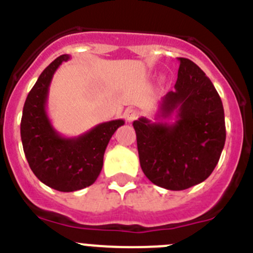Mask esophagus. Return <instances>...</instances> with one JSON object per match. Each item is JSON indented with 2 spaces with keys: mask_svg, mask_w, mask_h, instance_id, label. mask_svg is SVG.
<instances>
[{
  "mask_svg": "<svg viewBox=\"0 0 253 253\" xmlns=\"http://www.w3.org/2000/svg\"><path fill=\"white\" fill-rule=\"evenodd\" d=\"M125 118H126V120H128L129 123L133 122V120H135L139 116V111L137 110V109H133V107H128L126 110H125L124 113Z\"/></svg>",
  "mask_w": 253,
  "mask_h": 253,
  "instance_id": "34e87169",
  "label": "esophagus"
}]
</instances>
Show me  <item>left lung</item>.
<instances>
[{
    "label": "left lung",
    "instance_id": "left-lung-1",
    "mask_svg": "<svg viewBox=\"0 0 253 253\" xmlns=\"http://www.w3.org/2000/svg\"><path fill=\"white\" fill-rule=\"evenodd\" d=\"M177 81L160 104L156 119L134 120L139 162L154 185L185 190L207 180L225 143L224 109L215 87L202 69L178 58ZM175 115L173 123L163 122Z\"/></svg>",
    "mask_w": 253,
    "mask_h": 253
}]
</instances>
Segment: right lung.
<instances>
[{
    "label": "right lung",
    "instance_id": "right-lung-1",
    "mask_svg": "<svg viewBox=\"0 0 253 253\" xmlns=\"http://www.w3.org/2000/svg\"><path fill=\"white\" fill-rule=\"evenodd\" d=\"M68 59V54L60 55L42 72L26 97L20 125L31 171L46 186L63 193L77 191L95 182L102 169L109 140L125 123L123 119L101 123L72 138L55 130L46 113L49 86L58 67Z\"/></svg>",
    "mask_w": 253,
    "mask_h": 253
}]
</instances>
